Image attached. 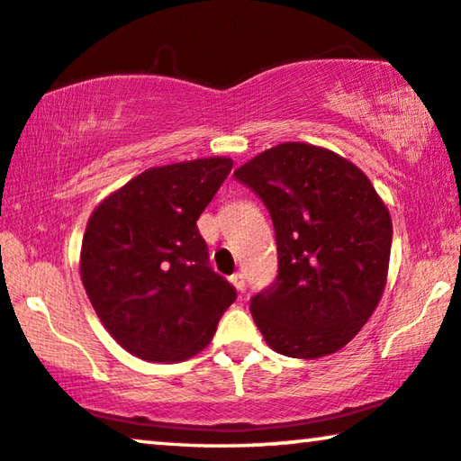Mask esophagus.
Instances as JSON below:
<instances>
[{
	"mask_svg": "<svg viewBox=\"0 0 461 461\" xmlns=\"http://www.w3.org/2000/svg\"><path fill=\"white\" fill-rule=\"evenodd\" d=\"M231 284H233V286H236L238 293L242 294L244 290H246V277H244V274H240V271H238V274H233L231 276Z\"/></svg>",
	"mask_w": 461,
	"mask_h": 461,
	"instance_id": "1",
	"label": "esophagus"
}]
</instances>
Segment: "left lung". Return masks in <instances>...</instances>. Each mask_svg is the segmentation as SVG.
<instances>
[{"mask_svg":"<svg viewBox=\"0 0 461 461\" xmlns=\"http://www.w3.org/2000/svg\"><path fill=\"white\" fill-rule=\"evenodd\" d=\"M263 200L276 230L277 277L250 313L274 351L336 353L357 336L386 286L393 223L359 167L288 141L233 173Z\"/></svg>","mask_w":461,"mask_h":461,"instance_id":"1","label":"left lung"}]
</instances>
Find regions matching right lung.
Returning a JSON list of instances; mask_svg holds the SVG:
<instances>
[{
    "label": "right lung",
    "instance_id": "obj_1",
    "mask_svg": "<svg viewBox=\"0 0 461 461\" xmlns=\"http://www.w3.org/2000/svg\"><path fill=\"white\" fill-rule=\"evenodd\" d=\"M231 167L223 157L152 167L89 217L83 286L104 328L135 357L171 363L200 353L236 301L196 225Z\"/></svg>",
    "mask_w": 461,
    "mask_h": 461
}]
</instances>
